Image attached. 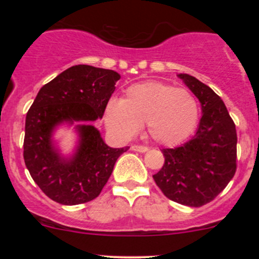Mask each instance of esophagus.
Instances as JSON below:
<instances>
[{
    "mask_svg": "<svg viewBox=\"0 0 259 259\" xmlns=\"http://www.w3.org/2000/svg\"><path fill=\"white\" fill-rule=\"evenodd\" d=\"M132 150H133V151H136V152L144 153V152H146L148 148H147L146 146H141V145H133Z\"/></svg>",
    "mask_w": 259,
    "mask_h": 259,
    "instance_id": "obj_1",
    "label": "esophagus"
}]
</instances>
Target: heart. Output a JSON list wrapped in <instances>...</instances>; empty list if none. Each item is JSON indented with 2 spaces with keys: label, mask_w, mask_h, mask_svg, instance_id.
<instances>
[{
  "label": "heart",
  "mask_w": 259,
  "mask_h": 259,
  "mask_svg": "<svg viewBox=\"0 0 259 259\" xmlns=\"http://www.w3.org/2000/svg\"><path fill=\"white\" fill-rule=\"evenodd\" d=\"M200 118L197 100L186 89L159 81L130 86L121 101L107 105V126L132 138L146 123L148 135L158 144L174 146L194 133Z\"/></svg>",
  "instance_id": "heart-1"
}]
</instances>
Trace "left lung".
<instances>
[{
	"mask_svg": "<svg viewBox=\"0 0 259 259\" xmlns=\"http://www.w3.org/2000/svg\"><path fill=\"white\" fill-rule=\"evenodd\" d=\"M202 107L194 138L183 146L163 148L164 164L153 175L169 200L201 207L218 196L236 171L237 135L234 120L221 97L189 74H179Z\"/></svg>",
	"mask_w": 259,
	"mask_h": 259,
	"instance_id": "1",
	"label": "left lung"
}]
</instances>
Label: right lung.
Instances as JSON below:
<instances>
[{"label": "right lung", "instance_id": "1", "mask_svg": "<svg viewBox=\"0 0 259 259\" xmlns=\"http://www.w3.org/2000/svg\"><path fill=\"white\" fill-rule=\"evenodd\" d=\"M120 75L114 70L79 64L47 82L26 113L24 162L32 180L47 197L65 206L85 203L101 194L115 162L129 147L107 146L94 125L78 126L79 145L65 160L52 142L62 122L102 118Z\"/></svg>", "mask_w": 259, "mask_h": 259}]
</instances>
